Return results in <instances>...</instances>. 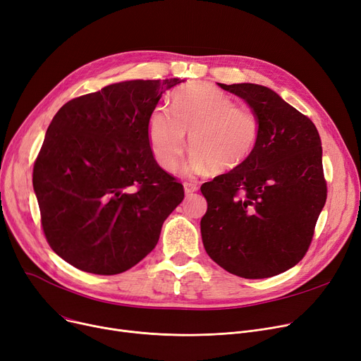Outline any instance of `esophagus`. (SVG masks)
Listing matches in <instances>:
<instances>
[{
	"instance_id": "esophagus-1",
	"label": "esophagus",
	"mask_w": 361,
	"mask_h": 361,
	"mask_svg": "<svg viewBox=\"0 0 361 361\" xmlns=\"http://www.w3.org/2000/svg\"><path fill=\"white\" fill-rule=\"evenodd\" d=\"M199 190V187H197V184H195V183H184V193H185V196L188 197V196H193L196 192Z\"/></svg>"
}]
</instances>
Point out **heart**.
Returning a JSON list of instances; mask_svg holds the SVG:
<instances>
[{"label":"heart","mask_w":361,"mask_h":361,"mask_svg":"<svg viewBox=\"0 0 361 361\" xmlns=\"http://www.w3.org/2000/svg\"><path fill=\"white\" fill-rule=\"evenodd\" d=\"M173 109L159 106L150 114L147 135L157 161L173 169L185 147L190 154L180 166L185 174L226 173L241 165L257 142V114L235 105L225 93L204 86L188 85L173 94Z\"/></svg>","instance_id":"b5f03b06"}]
</instances>
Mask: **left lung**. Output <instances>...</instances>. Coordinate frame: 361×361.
Returning a JSON list of instances; mask_svg holds the SVG:
<instances>
[{
	"label": "left lung",
	"mask_w": 361,
	"mask_h": 361,
	"mask_svg": "<svg viewBox=\"0 0 361 361\" xmlns=\"http://www.w3.org/2000/svg\"><path fill=\"white\" fill-rule=\"evenodd\" d=\"M218 85L257 114L260 130L247 159L200 187L207 202L202 241L230 274L275 276L306 255L325 206L322 142L310 118L272 89Z\"/></svg>",
	"instance_id": "left-lung-1"
}]
</instances>
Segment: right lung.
Instances as JSON below:
<instances>
[{
    "instance_id": "add662e5",
    "label": "right lung",
    "mask_w": 361,
    "mask_h": 361,
    "mask_svg": "<svg viewBox=\"0 0 361 361\" xmlns=\"http://www.w3.org/2000/svg\"><path fill=\"white\" fill-rule=\"evenodd\" d=\"M183 82L112 83L55 114L33 190L45 237L71 267L116 275L155 249L184 190L155 161L147 124L162 94Z\"/></svg>"
}]
</instances>
